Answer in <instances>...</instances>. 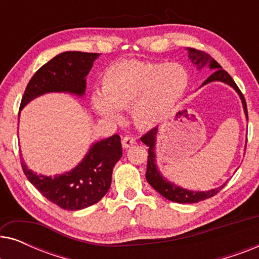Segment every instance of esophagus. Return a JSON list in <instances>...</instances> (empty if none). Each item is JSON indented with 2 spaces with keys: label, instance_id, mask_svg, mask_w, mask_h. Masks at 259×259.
Segmentation results:
<instances>
[{
  "label": "esophagus",
  "instance_id": "34e87169",
  "mask_svg": "<svg viewBox=\"0 0 259 259\" xmlns=\"http://www.w3.org/2000/svg\"><path fill=\"white\" fill-rule=\"evenodd\" d=\"M121 144H122V147L126 148V150H127V148L132 147L133 145H136V139H134L133 137H125L122 139Z\"/></svg>",
  "mask_w": 259,
  "mask_h": 259
}]
</instances>
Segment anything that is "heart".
<instances>
[{"instance_id":"obj_1","label":"heart","mask_w":259,"mask_h":259,"mask_svg":"<svg viewBox=\"0 0 259 259\" xmlns=\"http://www.w3.org/2000/svg\"><path fill=\"white\" fill-rule=\"evenodd\" d=\"M189 83V72L180 63L118 62L102 73L101 93L92 95V107L109 120L119 119L118 109L130 108L138 127L152 128L171 114Z\"/></svg>"}]
</instances>
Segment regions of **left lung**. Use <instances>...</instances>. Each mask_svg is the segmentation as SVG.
Segmentation results:
<instances>
[{
    "mask_svg": "<svg viewBox=\"0 0 259 259\" xmlns=\"http://www.w3.org/2000/svg\"><path fill=\"white\" fill-rule=\"evenodd\" d=\"M189 52V59L193 65L197 66L198 69L204 68V67H208L210 69H213V73L207 77L206 80L201 83V87L205 84L213 82V81H221L229 84L230 87H232L237 93H238L240 100H242L244 113H245L247 118V108H246V102L244 99L242 92L239 91L238 86H237L235 81L232 80V77L230 76V74L222 68V66L215 61L214 59H212L210 55L206 53L197 51L194 48H187ZM157 134L158 128L151 130L150 132L145 134L144 137H141V141L145 145L148 146V159H147V169H146V180L148 184L153 187L155 191H158L162 197L166 199L175 201V203L180 204H193L198 203V201L208 199V198L213 197L214 194H217L223 187L225 186V184H223L222 186L215 187V189L208 190V191H191L187 189H183L178 185H176L175 183H171L169 180L165 178L159 171L158 165H157V155H155V145H157Z\"/></svg>",
    "mask_w": 259,
    "mask_h": 259,
    "instance_id": "left-lung-1",
    "label": "left lung"
}]
</instances>
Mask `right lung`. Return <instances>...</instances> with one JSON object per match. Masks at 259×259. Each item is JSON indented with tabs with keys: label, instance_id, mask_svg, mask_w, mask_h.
Segmentation results:
<instances>
[{
	"label": "right lung",
	"instance_id": "1",
	"mask_svg": "<svg viewBox=\"0 0 259 259\" xmlns=\"http://www.w3.org/2000/svg\"><path fill=\"white\" fill-rule=\"evenodd\" d=\"M100 54L65 52L56 55L34 74L24 91L20 109L35 98L47 93H69L83 97L86 76ZM122 157L118 134L97 141L75 167L62 175L44 176L21 166L27 179L44 197L63 210L77 211L98 203L112 183L113 167Z\"/></svg>",
	"mask_w": 259,
	"mask_h": 259
}]
</instances>
